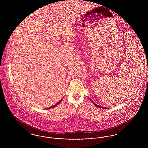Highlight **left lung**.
Returning <instances> with one entry per match:
<instances>
[{
	"mask_svg": "<svg viewBox=\"0 0 148 148\" xmlns=\"http://www.w3.org/2000/svg\"><path fill=\"white\" fill-rule=\"evenodd\" d=\"M90 101H92V103H93V104H94V106H97V107H99V108H103V109H108V108H106V107H104V106H99V105H97V104H95V103H94V102H93V101H92V100H91V99H90Z\"/></svg>",
	"mask_w": 148,
	"mask_h": 148,
	"instance_id": "1",
	"label": "left lung"
}]
</instances>
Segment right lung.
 <instances>
[{
  "label": "right lung",
  "mask_w": 148,
  "mask_h": 148,
  "mask_svg": "<svg viewBox=\"0 0 148 148\" xmlns=\"http://www.w3.org/2000/svg\"><path fill=\"white\" fill-rule=\"evenodd\" d=\"M62 99H61V100H60V101H59V102H58V103H56V105H54V106H50V107H49V108H47V109H51V108H54V107H55L56 106H57V105H58V104H59V103H60V102L62 101Z\"/></svg>",
  "instance_id": "1"
}]
</instances>
